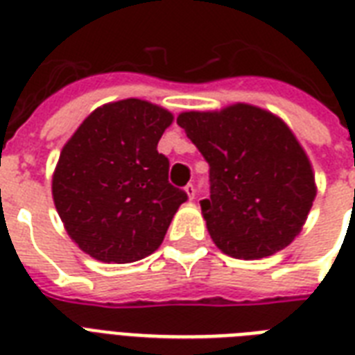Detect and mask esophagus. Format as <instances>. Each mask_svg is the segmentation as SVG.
<instances>
[{
	"instance_id": "esophagus-1",
	"label": "esophagus",
	"mask_w": 355,
	"mask_h": 355,
	"mask_svg": "<svg viewBox=\"0 0 355 355\" xmlns=\"http://www.w3.org/2000/svg\"><path fill=\"white\" fill-rule=\"evenodd\" d=\"M184 189H186V193H188L189 199L193 200V199H195V195H197V189H195L193 184H188V186H186V188H184Z\"/></svg>"
}]
</instances>
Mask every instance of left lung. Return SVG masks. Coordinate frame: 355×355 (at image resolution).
<instances>
[{
  "instance_id": "obj_1",
  "label": "left lung",
  "mask_w": 355,
  "mask_h": 355,
  "mask_svg": "<svg viewBox=\"0 0 355 355\" xmlns=\"http://www.w3.org/2000/svg\"><path fill=\"white\" fill-rule=\"evenodd\" d=\"M177 123L210 164V199L200 208L217 247L243 259L286 248L317 195L311 162L291 128L247 103L182 112Z\"/></svg>"
}]
</instances>
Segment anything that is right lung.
<instances>
[{"label": "right lung", "mask_w": 355, "mask_h": 355, "mask_svg": "<svg viewBox=\"0 0 355 355\" xmlns=\"http://www.w3.org/2000/svg\"><path fill=\"white\" fill-rule=\"evenodd\" d=\"M173 123L166 108L123 99L96 108L60 150L53 200L68 236L105 263H132L160 247L188 200L156 150Z\"/></svg>", "instance_id": "1"}]
</instances>
